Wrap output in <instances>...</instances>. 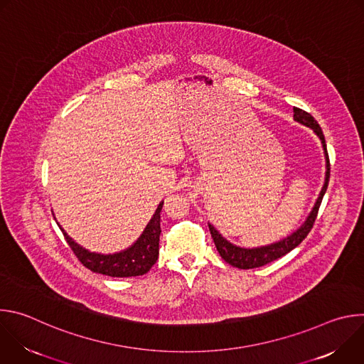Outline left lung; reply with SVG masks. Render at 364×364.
<instances>
[{"mask_svg": "<svg viewBox=\"0 0 364 364\" xmlns=\"http://www.w3.org/2000/svg\"><path fill=\"white\" fill-rule=\"evenodd\" d=\"M294 119L308 128L313 129L316 132V135L321 139L323 144V149H324V155H326V181L324 186L321 188V193L313 207V210L308 215L306 220L302 223V226L299 229H296L294 233H291L289 236H287L285 239L267 245V246H261V247H240L236 246L233 243H230L228 239H225L216 229L213 225L209 223V230L210 235L213 237V242L216 245L218 252L220 253V256L225 259V261L239 269H253V268H259L264 267L269 262L277 261L278 257H282L284 255H287L288 252H291L292 249H295L305 237L306 235L311 232L314 226V222L317 219L318 215V209L320 204L323 201V197L327 191L328 187V180H330V159H328V152H327V145H326V138L324 134L321 131V127L318 125V122L311 117L308 112L299 109V108H294Z\"/></svg>", "mask_w": 364, "mask_h": 364, "instance_id": "obj_1", "label": "left lung"}]
</instances>
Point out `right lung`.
<instances>
[{
    "label": "right lung",
    "instance_id": "add662e5",
    "mask_svg": "<svg viewBox=\"0 0 364 364\" xmlns=\"http://www.w3.org/2000/svg\"><path fill=\"white\" fill-rule=\"evenodd\" d=\"M164 201H161L155 210L154 216L148 222L146 228L144 229L142 235L138 240L128 249L112 253V255H102L89 252L87 249L77 245L59 225L60 230L65 235L66 242L72 247L73 253L77 256L79 261L90 269L92 272L117 277V278H128V277H138L146 274L152 265L157 262L159 259V246H160V213L163 209Z\"/></svg>",
    "mask_w": 364,
    "mask_h": 364
}]
</instances>
